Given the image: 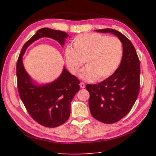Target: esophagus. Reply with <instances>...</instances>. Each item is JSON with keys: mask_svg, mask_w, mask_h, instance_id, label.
<instances>
[{"mask_svg": "<svg viewBox=\"0 0 156 156\" xmlns=\"http://www.w3.org/2000/svg\"><path fill=\"white\" fill-rule=\"evenodd\" d=\"M80 88H84L85 87H86V85H85L84 82H80Z\"/></svg>", "mask_w": 156, "mask_h": 156, "instance_id": "1", "label": "esophagus"}]
</instances>
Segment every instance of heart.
<instances>
[{
	"instance_id": "b5f03b06",
	"label": "heart",
	"mask_w": 156,
	"mask_h": 156,
	"mask_svg": "<svg viewBox=\"0 0 156 156\" xmlns=\"http://www.w3.org/2000/svg\"><path fill=\"white\" fill-rule=\"evenodd\" d=\"M73 48L67 47L66 64L72 74H76L86 61L87 68L80 73L84 80H105L119 67L122 56V45L117 37L97 33L83 34L73 40Z\"/></svg>"
}]
</instances>
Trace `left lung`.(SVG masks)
<instances>
[{"instance_id": "left-lung-1", "label": "left lung", "mask_w": 156, "mask_h": 156, "mask_svg": "<svg viewBox=\"0 0 156 156\" xmlns=\"http://www.w3.org/2000/svg\"><path fill=\"white\" fill-rule=\"evenodd\" d=\"M96 31L114 34L122 44V58L117 70L100 83L86 86L90 93L88 105L92 116L111 124L127 115L137 100L140 88V62L133 45L121 33L112 29Z\"/></svg>"}]
</instances>
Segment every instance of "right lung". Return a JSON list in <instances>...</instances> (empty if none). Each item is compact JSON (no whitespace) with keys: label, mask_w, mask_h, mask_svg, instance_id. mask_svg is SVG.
I'll use <instances>...</instances> for the list:
<instances>
[{"label":"right lung","mask_w":156,"mask_h":156,"mask_svg":"<svg viewBox=\"0 0 156 156\" xmlns=\"http://www.w3.org/2000/svg\"><path fill=\"white\" fill-rule=\"evenodd\" d=\"M66 32L49 28L39 29L23 46L16 62L18 92L23 103L34 120L46 127L64 124L70 115L72 100L80 90V82L65 67L60 76L51 83L38 86L25 71L22 57L28 46L41 37H49L62 46L68 37Z\"/></svg>","instance_id":"add662e5"}]
</instances>
